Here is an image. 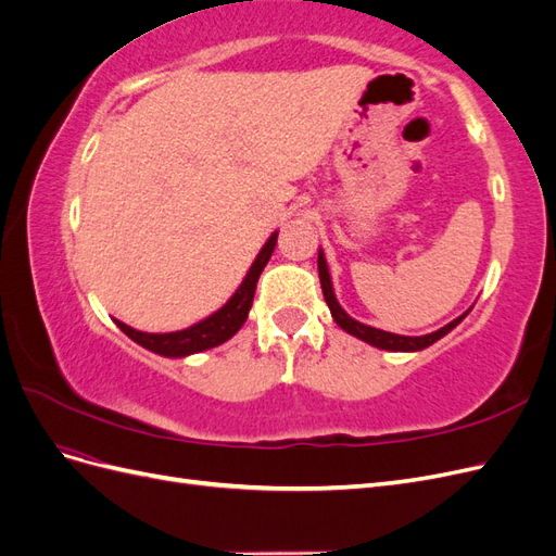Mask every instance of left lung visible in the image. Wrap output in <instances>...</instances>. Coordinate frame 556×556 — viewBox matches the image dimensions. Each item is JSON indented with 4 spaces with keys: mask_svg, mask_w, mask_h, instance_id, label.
I'll return each instance as SVG.
<instances>
[{
    "mask_svg": "<svg viewBox=\"0 0 556 556\" xmlns=\"http://www.w3.org/2000/svg\"><path fill=\"white\" fill-rule=\"evenodd\" d=\"M317 271H319V285H323V294H325V301L327 306L331 311V317L336 319V325H339L341 329H345L348 333L357 336V339H362L364 343H371L380 350H392V352H415V350H425L429 348L431 343H435L439 339H443V336L447 331H452L454 327H457L462 319L466 317V313L457 319H452L450 325H445L443 329L433 331V333H427V336H399V333H390V331H382V329H376V327H368V325H362L357 323V319H352L343 308L339 301H336L333 296V288H331V278H329V268H327V260H325V252L319 250L317 252Z\"/></svg>",
    "mask_w": 556,
    "mask_h": 556,
    "instance_id": "8db88e82",
    "label": "left lung"
}]
</instances>
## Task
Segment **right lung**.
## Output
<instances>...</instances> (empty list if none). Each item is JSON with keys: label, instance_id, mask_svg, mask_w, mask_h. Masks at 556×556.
Segmentation results:
<instances>
[{"label": "right lung", "instance_id": "1", "mask_svg": "<svg viewBox=\"0 0 556 556\" xmlns=\"http://www.w3.org/2000/svg\"><path fill=\"white\" fill-rule=\"evenodd\" d=\"M276 241H278V231H274L271 237H268V241L260 250L257 260L252 262L250 271L245 274L243 282L239 285V290L233 292V296L220 311H215L206 319H201V323H197L188 329L172 331V333L137 331V329L127 327L125 323H121V319H115V325L121 327L134 343L143 345L150 352H157V355H162V357H188V355H194V352L208 350V348H215V345L229 341L248 319V311L252 306V296H255V290H257L260 274L264 271L266 262L271 260Z\"/></svg>", "mask_w": 556, "mask_h": 556}]
</instances>
